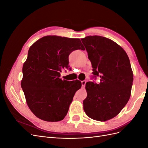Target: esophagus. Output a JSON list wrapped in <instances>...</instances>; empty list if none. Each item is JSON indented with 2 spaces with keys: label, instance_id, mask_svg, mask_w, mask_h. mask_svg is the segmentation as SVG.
<instances>
[{
  "label": "esophagus",
  "instance_id": "esophagus-1",
  "mask_svg": "<svg viewBox=\"0 0 148 148\" xmlns=\"http://www.w3.org/2000/svg\"><path fill=\"white\" fill-rule=\"evenodd\" d=\"M86 80H83V81L82 82V88H84L85 85H86Z\"/></svg>",
  "mask_w": 148,
  "mask_h": 148
}]
</instances>
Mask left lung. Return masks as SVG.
Instances as JSON below:
<instances>
[{
  "mask_svg": "<svg viewBox=\"0 0 148 148\" xmlns=\"http://www.w3.org/2000/svg\"><path fill=\"white\" fill-rule=\"evenodd\" d=\"M92 67V78L99 83H86L87 97L83 109L89 117L106 121L115 117L131 95L133 74L129 58L122 47L111 39L88 36L81 39Z\"/></svg>",
  "mask_w": 148,
  "mask_h": 148,
  "instance_id": "left-lung-1",
  "label": "left lung"
}]
</instances>
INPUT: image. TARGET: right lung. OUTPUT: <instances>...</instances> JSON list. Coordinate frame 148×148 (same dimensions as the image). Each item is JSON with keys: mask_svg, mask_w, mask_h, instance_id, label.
I'll return each instance as SVG.
<instances>
[{"mask_svg": "<svg viewBox=\"0 0 148 148\" xmlns=\"http://www.w3.org/2000/svg\"><path fill=\"white\" fill-rule=\"evenodd\" d=\"M84 49L79 39L47 36L35 42L23 66V89L31 112L40 119L59 122L68 112L79 80H62V69H69L71 52Z\"/></svg>", "mask_w": 148, "mask_h": 148, "instance_id": "obj_1", "label": "right lung"}]
</instances>
